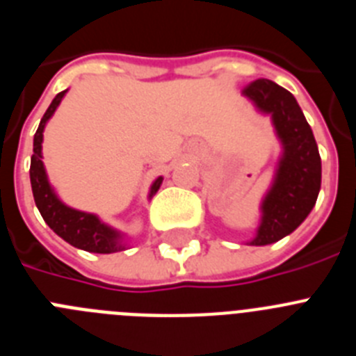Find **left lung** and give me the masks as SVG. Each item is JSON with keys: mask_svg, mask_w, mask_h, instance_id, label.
<instances>
[{"mask_svg": "<svg viewBox=\"0 0 356 356\" xmlns=\"http://www.w3.org/2000/svg\"><path fill=\"white\" fill-rule=\"evenodd\" d=\"M242 94L264 114H271L284 155L280 159L275 184L262 203V222L253 246H266L292 234L307 219L321 188V156L312 128L296 97L275 81L259 78Z\"/></svg>", "mask_w": 356, "mask_h": 356, "instance_id": "1", "label": "left lung"}]
</instances>
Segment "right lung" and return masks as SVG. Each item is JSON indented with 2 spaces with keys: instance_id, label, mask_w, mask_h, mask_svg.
Listing matches in <instances>:
<instances>
[{
  "instance_id": "obj_1",
  "label": "right lung",
  "mask_w": 356,
  "mask_h": 356,
  "mask_svg": "<svg viewBox=\"0 0 356 356\" xmlns=\"http://www.w3.org/2000/svg\"><path fill=\"white\" fill-rule=\"evenodd\" d=\"M67 90H62L55 96L51 105L48 106L46 114L40 119V124L33 137V155L30 163V181L31 191H33V200L39 209L40 216L49 228L55 232L58 237L69 242L71 246L78 250L90 251V253H115L122 251L124 246L121 242V235L102 222L94 213L80 212V210L69 209L62 203L56 194L53 193L51 185L46 176V169L42 163V131L46 127V121L53 115L56 106L60 105L62 97ZM162 184V178H156L155 184L151 185L149 197L156 193Z\"/></svg>"
}]
</instances>
